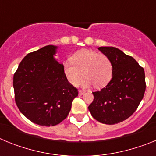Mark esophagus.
Returning <instances> with one entry per match:
<instances>
[{
    "mask_svg": "<svg viewBox=\"0 0 156 156\" xmlns=\"http://www.w3.org/2000/svg\"><path fill=\"white\" fill-rule=\"evenodd\" d=\"M84 94V91H83V90H79V95H83Z\"/></svg>",
    "mask_w": 156,
    "mask_h": 156,
    "instance_id": "1",
    "label": "esophagus"
}]
</instances>
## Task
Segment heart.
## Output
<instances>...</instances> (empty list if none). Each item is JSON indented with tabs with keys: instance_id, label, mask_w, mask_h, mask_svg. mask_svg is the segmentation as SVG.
<instances>
[{
	"instance_id": "1",
	"label": "heart",
	"mask_w": 156,
	"mask_h": 156,
	"mask_svg": "<svg viewBox=\"0 0 156 156\" xmlns=\"http://www.w3.org/2000/svg\"><path fill=\"white\" fill-rule=\"evenodd\" d=\"M71 61H66L62 64L63 73L70 84L77 86L82 82L83 87H96L105 86L111 80L112 66L107 56L100 55L91 50H81L72 56Z\"/></svg>"
}]
</instances>
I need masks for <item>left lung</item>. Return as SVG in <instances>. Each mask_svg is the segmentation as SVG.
<instances>
[{"instance_id": "8db88e82", "label": "left lung", "mask_w": 156, "mask_h": 156, "mask_svg": "<svg viewBox=\"0 0 156 156\" xmlns=\"http://www.w3.org/2000/svg\"><path fill=\"white\" fill-rule=\"evenodd\" d=\"M109 58L112 76L104 88L93 92V102L88 106L92 116L105 124H115L136 111L145 91L144 69L133 57L114 47L98 48Z\"/></svg>"}]
</instances>
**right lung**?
I'll return each mask as SVG.
<instances>
[{
    "instance_id": "1",
    "label": "right lung",
    "mask_w": 156,
    "mask_h": 156,
    "mask_svg": "<svg viewBox=\"0 0 156 156\" xmlns=\"http://www.w3.org/2000/svg\"><path fill=\"white\" fill-rule=\"evenodd\" d=\"M58 46L48 45L28 54L14 75L15 98L19 111L41 126H55L66 119L77 89L66 80L55 58Z\"/></svg>"
}]
</instances>
